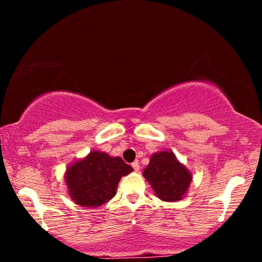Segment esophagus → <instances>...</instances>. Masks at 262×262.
I'll return each instance as SVG.
<instances>
[{
	"instance_id": "1",
	"label": "esophagus",
	"mask_w": 262,
	"mask_h": 262,
	"mask_svg": "<svg viewBox=\"0 0 262 262\" xmlns=\"http://www.w3.org/2000/svg\"><path fill=\"white\" fill-rule=\"evenodd\" d=\"M132 166H133V168H134V171H140V163L137 162V161H135L134 163H132Z\"/></svg>"
}]
</instances>
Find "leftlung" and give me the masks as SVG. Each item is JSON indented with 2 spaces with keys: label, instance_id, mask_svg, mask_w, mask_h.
Instances as JSON below:
<instances>
[{
  "label": "left lung",
  "instance_id": "1",
  "mask_svg": "<svg viewBox=\"0 0 262 262\" xmlns=\"http://www.w3.org/2000/svg\"><path fill=\"white\" fill-rule=\"evenodd\" d=\"M143 177L158 199L167 202L180 201L192 183V173L178 161L171 150L152 154Z\"/></svg>",
  "mask_w": 262,
  "mask_h": 262
}]
</instances>
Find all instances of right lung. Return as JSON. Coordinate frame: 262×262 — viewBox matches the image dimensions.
Instances as JSON below:
<instances>
[{
  "label": "right lung",
  "mask_w": 262,
  "mask_h": 262,
  "mask_svg": "<svg viewBox=\"0 0 262 262\" xmlns=\"http://www.w3.org/2000/svg\"><path fill=\"white\" fill-rule=\"evenodd\" d=\"M133 170L120 157L92 150L82 159L68 165L64 173L70 199L81 207L97 208L110 201L120 179Z\"/></svg>",
  "instance_id": "right-lung-1"
}]
</instances>
